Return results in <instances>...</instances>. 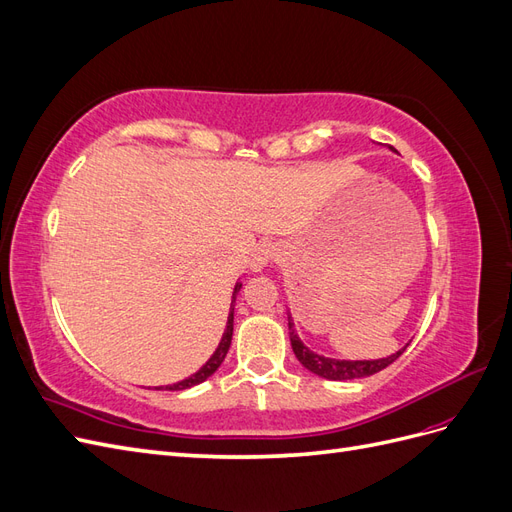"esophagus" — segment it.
<instances>
[{"instance_id":"esophagus-1","label":"esophagus","mask_w":512,"mask_h":512,"mask_svg":"<svg viewBox=\"0 0 512 512\" xmlns=\"http://www.w3.org/2000/svg\"><path fill=\"white\" fill-rule=\"evenodd\" d=\"M275 258H277V245H273V243H260L256 250L252 252V256H250V271L260 273Z\"/></svg>"}]
</instances>
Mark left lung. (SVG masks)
<instances>
[{
	"instance_id": "8db88e82",
	"label": "left lung",
	"mask_w": 512,
	"mask_h": 512,
	"mask_svg": "<svg viewBox=\"0 0 512 512\" xmlns=\"http://www.w3.org/2000/svg\"><path fill=\"white\" fill-rule=\"evenodd\" d=\"M395 151V149H393ZM288 335H290V346L294 356H297L299 363L312 371V374L324 378V380H354V378H367L374 376L378 371H382L384 367H389L391 363H395L404 350L408 348V344L397 350L391 356H384V359H374V361H346V359H331V356L318 354L314 350H309L301 337L297 335V329H294L292 316L288 314Z\"/></svg>"
}]
</instances>
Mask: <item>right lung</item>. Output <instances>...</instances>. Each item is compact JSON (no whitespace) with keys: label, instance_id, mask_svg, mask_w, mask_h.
<instances>
[{"label":"right lung","instance_id":"obj_1","mask_svg":"<svg viewBox=\"0 0 512 512\" xmlns=\"http://www.w3.org/2000/svg\"><path fill=\"white\" fill-rule=\"evenodd\" d=\"M241 282H237L235 284V290H232V301H230V312H228V322H226V331H224V335H222V339H220V344H218V348H215V352L211 354V359L200 367L196 374H192L190 378H185V380H181V382H175V384H168V386H158V391L162 389V391H185V389H192V386H196V384H200V382H205L209 376H213L215 371H218V367L222 365V361L226 359V354H228V348H230V342H232V322H235V301H237V294L241 292Z\"/></svg>","mask_w":512,"mask_h":512}]
</instances>
